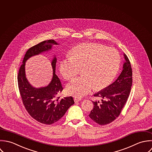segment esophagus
Returning a JSON list of instances; mask_svg holds the SVG:
<instances>
[{"label":"esophagus","mask_w":152,"mask_h":152,"mask_svg":"<svg viewBox=\"0 0 152 152\" xmlns=\"http://www.w3.org/2000/svg\"><path fill=\"white\" fill-rule=\"evenodd\" d=\"M82 99L80 97H75L74 98V100L75 102H79L80 100H81Z\"/></svg>","instance_id":"34e87169"}]
</instances>
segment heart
Instances as JSON below:
<instances>
[{
    "mask_svg": "<svg viewBox=\"0 0 152 152\" xmlns=\"http://www.w3.org/2000/svg\"><path fill=\"white\" fill-rule=\"evenodd\" d=\"M61 61L60 70L66 80L74 78L82 68V77L68 83L67 92L76 97H82L91 89H102L108 86L118 74L121 64L119 52L98 43H83L75 46Z\"/></svg>",
    "mask_w": 152,
    "mask_h": 152,
    "instance_id": "heart-1",
    "label": "heart"
}]
</instances>
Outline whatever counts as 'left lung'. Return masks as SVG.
I'll use <instances>...</instances> for the list:
<instances>
[{"label":"left lung","instance_id":"1","mask_svg":"<svg viewBox=\"0 0 152 152\" xmlns=\"http://www.w3.org/2000/svg\"><path fill=\"white\" fill-rule=\"evenodd\" d=\"M123 56L125 61L118 79L94 95L101 99L92 101L94 107L89 116L100 125H105L115 121L121 113L129 96L132 85V70L127 56L125 53Z\"/></svg>","mask_w":152,"mask_h":152}]
</instances>
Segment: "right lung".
<instances>
[{
	"label": "right lung",
	"mask_w": 152,
	"mask_h": 152,
	"mask_svg": "<svg viewBox=\"0 0 152 152\" xmlns=\"http://www.w3.org/2000/svg\"><path fill=\"white\" fill-rule=\"evenodd\" d=\"M54 40H45L31 48L26 52L18 76V86L23 103L31 116L41 123L52 124L64 116L68 109L75 103L72 96L61 99L58 95L63 91L60 79L56 75L57 58L54 55L51 61L53 77L49 84L45 87L35 88L26 78V62L31 57L52 50L58 45Z\"/></svg>",
	"instance_id": "1"
}]
</instances>
